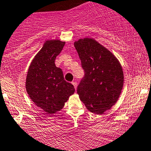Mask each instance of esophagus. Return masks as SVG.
<instances>
[{
    "instance_id": "1",
    "label": "esophagus",
    "mask_w": 151,
    "mask_h": 151,
    "mask_svg": "<svg viewBox=\"0 0 151 151\" xmlns=\"http://www.w3.org/2000/svg\"><path fill=\"white\" fill-rule=\"evenodd\" d=\"M72 85H74V88H75V90L77 89V83H76V82H72Z\"/></svg>"
}]
</instances>
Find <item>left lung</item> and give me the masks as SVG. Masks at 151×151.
<instances>
[{"label":"left lung","mask_w":151,"mask_h":151,"mask_svg":"<svg viewBox=\"0 0 151 151\" xmlns=\"http://www.w3.org/2000/svg\"><path fill=\"white\" fill-rule=\"evenodd\" d=\"M74 47L85 72L77 93L88 110L104 113L116 103L122 91V67L111 52L94 39H80Z\"/></svg>","instance_id":"obj_1"}]
</instances>
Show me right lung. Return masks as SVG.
Instances as JSON below:
<instances>
[{"instance_id":"add662e5","label":"right lung","mask_w":151,"mask_h":151,"mask_svg":"<svg viewBox=\"0 0 151 151\" xmlns=\"http://www.w3.org/2000/svg\"><path fill=\"white\" fill-rule=\"evenodd\" d=\"M64 45L61 41H47L32 60L27 74L25 87L30 99L50 115L63 109L75 91L74 85L64 80L61 68L55 64Z\"/></svg>"}]
</instances>
